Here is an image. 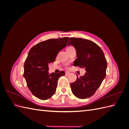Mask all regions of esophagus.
Here are the masks:
<instances>
[{
    "label": "esophagus",
    "instance_id": "obj_1",
    "mask_svg": "<svg viewBox=\"0 0 129 129\" xmlns=\"http://www.w3.org/2000/svg\"><path fill=\"white\" fill-rule=\"evenodd\" d=\"M70 74V72H66V75H68V74Z\"/></svg>",
    "mask_w": 129,
    "mask_h": 129
}]
</instances>
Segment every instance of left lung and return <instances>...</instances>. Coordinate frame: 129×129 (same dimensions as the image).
Segmentation results:
<instances>
[{"mask_svg": "<svg viewBox=\"0 0 129 129\" xmlns=\"http://www.w3.org/2000/svg\"><path fill=\"white\" fill-rule=\"evenodd\" d=\"M68 46H74L76 50L77 58L74 66L85 68L84 75L77 77L71 84L72 91L76 97L85 99L95 93L106 76L107 62L102 50L90 40L71 38Z\"/></svg>", "mask_w": 129, "mask_h": 129, "instance_id": "left-lung-1", "label": "left lung"}]
</instances>
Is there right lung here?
I'll list each match as a JSON object with an SVG mask.
<instances>
[{"label": "right lung", "instance_id": "add662e5", "mask_svg": "<svg viewBox=\"0 0 129 129\" xmlns=\"http://www.w3.org/2000/svg\"><path fill=\"white\" fill-rule=\"evenodd\" d=\"M68 39V37L48 39L38 43L29 51L24 63V77L29 90L37 98H50L56 91L59 77L65 75L63 71L49 74L48 64L55 61Z\"/></svg>", "mask_w": 129, "mask_h": 129}]
</instances>
